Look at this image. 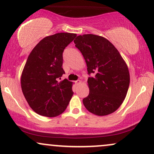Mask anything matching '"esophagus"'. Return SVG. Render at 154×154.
I'll list each match as a JSON object with an SVG mask.
<instances>
[{
  "mask_svg": "<svg viewBox=\"0 0 154 154\" xmlns=\"http://www.w3.org/2000/svg\"><path fill=\"white\" fill-rule=\"evenodd\" d=\"M81 83V81L80 80H78V81H75V84H78V85H79V84H80Z\"/></svg>",
  "mask_w": 154,
  "mask_h": 154,
  "instance_id": "obj_1",
  "label": "esophagus"
}]
</instances>
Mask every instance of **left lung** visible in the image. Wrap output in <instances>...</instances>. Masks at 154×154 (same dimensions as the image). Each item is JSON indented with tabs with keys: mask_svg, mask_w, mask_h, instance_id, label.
I'll return each mask as SVG.
<instances>
[{
	"mask_svg": "<svg viewBox=\"0 0 154 154\" xmlns=\"http://www.w3.org/2000/svg\"><path fill=\"white\" fill-rule=\"evenodd\" d=\"M87 66L89 94L83 99L90 112L104 116L120 107L130 84L128 68L109 40L94 34L79 35L73 41Z\"/></svg>",
	"mask_w": 154,
	"mask_h": 154,
	"instance_id": "left-lung-1",
	"label": "left lung"
}]
</instances>
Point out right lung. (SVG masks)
Here are the masks:
<instances>
[{"mask_svg": "<svg viewBox=\"0 0 154 154\" xmlns=\"http://www.w3.org/2000/svg\"><path fill=\"white\" fill-rule=\"evenodd\" d=\"M76 34L57 33L45 37L34 47L21 74V89L30 107L42 116L62 114L73 92L72 82L60 81L65 73L63 52Z\"/></svg>", "mask_w": 154, "mask_h": 154, "instance_id": "right-lung-1", "label": "right lung"}]
</instances>
